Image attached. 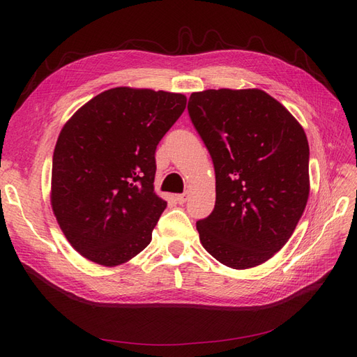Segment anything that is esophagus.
I'll list each match as a JSON object with an SVG mask.
<instances>
[{
    "mask_svg": "<svg viewBox=\"0 0 357 357\" xmlns=\"http://www.w3.org/2000/svg\"><path fill=\"white\" fill-rule=\"evenodd\" d=\"M188 199H189V192H185V193H181V195L176 197V201L178 204H185Z\"/></svg>",
    "mask_w": 357,
    "mask_h": 357,
    "instance_id": "1",
    "label": "esophagus"
}]
</instances>
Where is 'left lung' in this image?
<instances>
[{"instance_id": "1", "label": "left lung", "mask_w": 357, "mask_h": 357, "mask_svg": "<svg viewBox=\"0 0 357 357\" xmlns=\"http://www.w3.org/2000/svg\"><path fill=\"white\" fill-rule=\"evenodd\" d=\"M190 121L208 149L215 204L199 241L234 269L262 265L294 234L310 195L304 128L261 89L193 92Z\"/></svg>"}]
</instances>
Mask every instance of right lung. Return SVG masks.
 <instances>
[{"mask_svg": "<svg viewBox=\"0 0 357 357\" xmlns=\"http://www.w3.org/2000/svg\"><path fill=\"white\" fill-rule=\"evenodd\" d=\"M186 101L183 93L119 86L62 126L50 205L68 243L91 262L126 264L152 241L167 207L155 192V150Z\"/></svg>", "mask_w": 357, "mask_h": 357, "instance_id": "1", "label": "right lung"}]
</instances>
